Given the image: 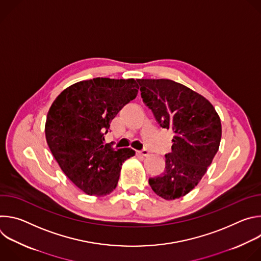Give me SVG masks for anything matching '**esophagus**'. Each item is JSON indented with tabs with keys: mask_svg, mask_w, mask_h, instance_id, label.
Instances as JSON below:
<instances>
[{
	"mask_svg": "<svg viewBox=\"0 0 261 261\" xmlns=\"http://www.w3.org/2000/svg\"><path fill=\"white\" fill-rule=\"evenodd\" d=\"M136 155H139V156H142V157H146V156H148V152H147L146 150L137 151V152H136Z\"/></svg>",
	"mask_w": 261,
	"mask_h": 261,
	"instance_id": "obj_1",
	"label": "esophagus"
}]
</instances>
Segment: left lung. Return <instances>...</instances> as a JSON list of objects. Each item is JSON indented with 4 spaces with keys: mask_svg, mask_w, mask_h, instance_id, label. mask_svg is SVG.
Listing matches in <instances>:
<instances>
[{
    "mask_svg": "<svg viewBox=\"0 0 261 261\" xmlns=\"http://www.w3.org/2000/svg\"><path fill=\"white\" fill-rule=\"evenodd\" d=\"M143 103L162 128L172 130L165 170L148 178L153 191L173 200L193 190L219 150L220 117L203 96L170 80H137Z\"/></svg>",
    "mask_w": 261,
    "mask_h": 261,
    "instance_id": "8db88e82",
    "label": "left lung"
}]
</instances>
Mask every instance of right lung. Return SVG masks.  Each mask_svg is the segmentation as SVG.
Here are the masks:
<instances>
[{
    "mask_svg": "<svg viewBox=\"0 0 261 261\" xmlns=\"http://www.w3.org/2000/svg\"><path fill=\"white\" fill-rule=\"evenodd\" d=\"M138 89L133 79L83 81L65 89L48 110L45 137L50 151L67 177L89 195L113 192L123 163L135 154L104 144L103 135Z\"/></svg>",
    "mask_w": 261,
    "mask_h": 261,
    "instance_id": "1",
    "label": "right lung"
}]
</instances>
